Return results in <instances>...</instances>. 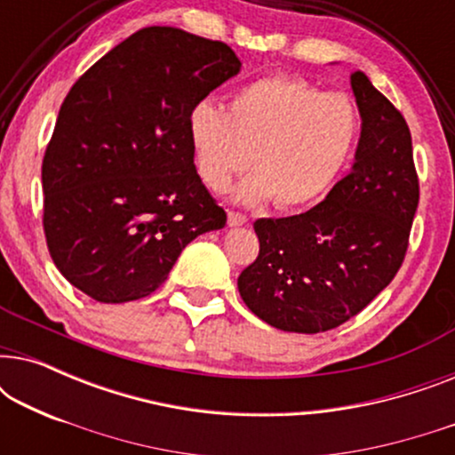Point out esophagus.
Returning a JSON list of instances; mask_svg holds the SVG:
<instances>
[{"label":"esophagus","instance_id":"1","mask_svg":"<svg viewBox=\"0 0 455 455\" xmlns=\"http://www.w3.org/2000/svg\"><path fill=\"white\" fill-rule=\"evenodd\" d=\"M248 221V217L244 213H240V211H229L228 213V223L232 228H238V226H244Z\"/></svg>","mask_w":455,"mask_h":455}]
</instances>
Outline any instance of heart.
Listing matches in <instances>:
<instances>
[{
  "label": "heart",
  "mask_w": 455,
  "mask_h": 455,
  "mask_svg": "<svg viewBox=\"0 0 455 455\" xmlns=\"http://www.w3.org/2000/svg\"><path fill=\"white\" fill-rule=\"evenodd\" d=\"M188 132L196 170L211 190H226L252 161L240 201L273 198L279 209H302L321 201L350 164L360 116L344 92L273 74L234 91L228 111L209 99L198 101Z\"/></svg>",
  "instance_id": "b5f03b06"
}]
</instances>
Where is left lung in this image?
Returning a JSON list of instances; mask_svg holds the SVG:
<instances>
[{"instance_id": "left-lung-1", "label": "left lung", "mask_w": 455, "mask_h": 455, "mask_svg": "<svg viewBox=\"0 0 455 455\" xmlns=\"http://www.w3.org/2000/svg\"><path fill=\"white\" fill-rule=\"evenodd\" d=\"M363 130L352 172L307 213L257 220L260 248L238 277L242 300L271 327L321 333L371 304L400 271L419 207L412 136L364 72H354Z\"/></svg>"}]
</instances>
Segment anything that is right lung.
<instances>
[{"mask_svg": "<svg viewBox=\"0 0 455 455\" xmlns=\"http://www.w3.org/2000/svg\"><path fill=\"white\" fill-rule=\"evenodd\" d=\"M240 66L226 43L148 27L74 83L41 167L47 248L74 288L139 300L186 244L226 226L196 173L188 116Z\"/></svg>", "mask_w": 455, "mask_h": 455, "instance_id": "right-lung-1", "label": "right lung"}]
</instances>
